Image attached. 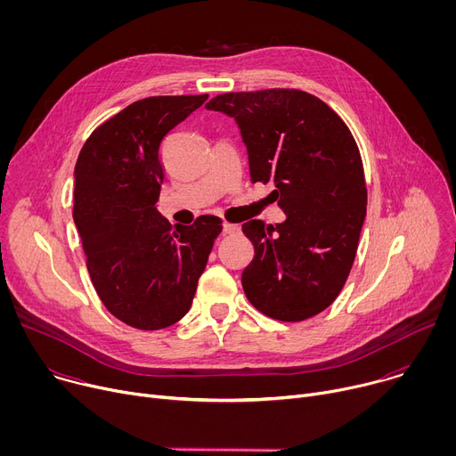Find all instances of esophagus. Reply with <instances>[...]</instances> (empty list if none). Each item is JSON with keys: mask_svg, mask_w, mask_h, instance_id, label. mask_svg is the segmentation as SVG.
I'll use <instances>...</instances> for the list:
<instances>
[{"mask_svg": "<svg viewBox=\"0 0 456 456\" xmlns=\"http://www.w3.org/2000/svg\"><path fill=\"white\" fill-rule=\"evenodd\" d=\"M238 231H240L238 225L229 224V222H224V234H236Z\"/></svg>", "mask_w": 456, "mask_h": 456, "instance_id": "esophagus-1", "label": "esophagus"}]
</instances>
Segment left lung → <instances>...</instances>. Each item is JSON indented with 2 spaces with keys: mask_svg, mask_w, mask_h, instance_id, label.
<instances>
[{
  "mask_svg": "<svg viewBox=\"0 0 456 456\" xmlns=\"http://www.w3.org/2000/svg\"><path fill=\"white\" fill-rule=\"evenodd\" d=\"M208 110L240 126L250 182L274 185L283 224L241 225L254 257L241 274L247 299L278 321L329 308L354 265L366 216L359 148L345 120L315 95L271 88L213 97Z\"/></svg>",
  "mask_w": 456,
  "mask_h": 456,
  "instance_id": "1",
  "label": "left lung"
}]
</instances>
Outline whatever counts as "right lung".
Here are the masks:
<instances>
[{
  "mask_svg": "<svg viewBox=\"0 0 456 456\" xmlns=\"http://www.w3.org/2000/svg\"><path fill=\"white\" fill-rule=\"evenodd\" d=\"M159 95L126 106L85 142L76 164L74 222L92 283L111 315L139 330H160L191 308L218 216L171 224L157 211L171 129L208 101Z\"/></svg>",
  "mask_w": 456,
  "mask_h": 456,
  "instance_id": "obj_1",
  "label": "right lung"
}]
</instances>
